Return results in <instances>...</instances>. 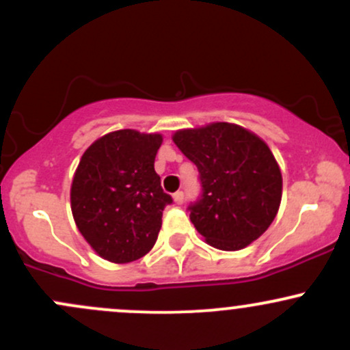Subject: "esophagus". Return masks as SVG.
I'll list each match as a JSON object with an SVG mask.
<instances>
[{
  "mask_svg": "<svg viewBox=\"0 0 350 350\" xmlns=\"http://www.w3.org/2000/svg\"><path fill=\"white\" fill-rule=\"evenodd\" d=\"M172 198H174V202L176 204H183L184 202V192L183 191L174 192V196H172Z\"/></svg>",
  "mask_w": 350,
  "mask_h": 350,
  "instance_id": "esophagus-1",
  "label": "esophagus"
}]
</instances>
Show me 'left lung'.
Returning a JSON list of instances; mask_svg holds the SVG:
<instances>
[{"mask_svg": "<svg viewBox=\"0 0 350 350\" xmlns=\"http://www.w3.org/2000/svg\"><path fill=\"white\" fill-rule=\"evenodd\" d=\"M172 142L198 166L200 198L191 222L219 250L245 248L271 226L281 202V171L263 139L239 124L180 130Z\"/></svg>", "mask_w": 350, "mask_h": 350, "instance_id": "obj_1", "label": "left lung"}]
</instances>
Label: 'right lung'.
Returning a JSON list of instances; mask_svg holds the SVG:
<instances>
[{"mask_svg":"<svg viewBox=\"0 0 350 350\" xmlns=\"http://www.w3.org/2000/svg\"><path fill=\"white\" fill-rule=\"evenodd\" d=\"M161 135L108 133L88 146L70 187V207L83 239L102 258L130 263L151 250L172 198L154 171Z\"/></svg>","mask_w":350,"mask_h":350,"instance_id":"right-lung-1","label":"right lung"}]
</instances>
